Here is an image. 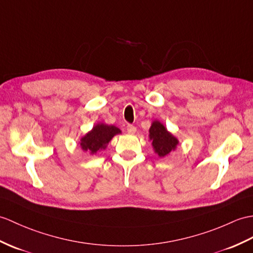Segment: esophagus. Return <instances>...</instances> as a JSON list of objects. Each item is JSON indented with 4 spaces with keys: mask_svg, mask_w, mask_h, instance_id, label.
Listing matches in <instances>:
<instances>
[{
    "mask_svg": "<svg viewBox=\"0 0 253 253\" xmlns=\"http://www.w3.org/2000/svg\"><path fill=\"white\" fill-rule=\"evenodd\" d=\"M127 131H128L129 133H134V132L137 131V128L134 127L133 125L129 124V125H127Z\"/></svg>",
    "mask_w": 253,
    "mask_h": 253,
    "instance_id": "obj_1",
    "label": "esophagus"
}]
</instances>
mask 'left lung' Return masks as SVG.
Masks as SVG:
<instances>
[{"label": "left lung", "instance_id": "left-lung-1", "mask_svg": "<svg viewBox=\"0 0 253 253\" xmlns=\"http://www.w3.org/2000/svg\"><path fill=\"white\" fill-rule=\"evenodd\" d=\"M149 132L153 149L160 157L167 156L170 152L174 151L177 148L179 143L178 139L172 136L161 122L154 121L152 123Z\"/></svg>", "mask_w": 253, "mask_h": 253}]
</instances>
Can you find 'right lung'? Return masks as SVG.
<instances>
[{
	"label": "right lung",
	"mask_w": 253,
	"mask_h": 253,
	"mask_svg": "<svg viewBox=\"0 0 253 253\" xmlns=\"http://www.w3.org/2000/svg\"><path fill=\"white\" fill-rule=\"evenodd\" d=\"M117 133H121V130L113 125L97 124L81 139V148L83 151L96 154L99 150L107 148L108 143Z\"/></svg>",
	"instance_id": "1"
}]
</instances>
